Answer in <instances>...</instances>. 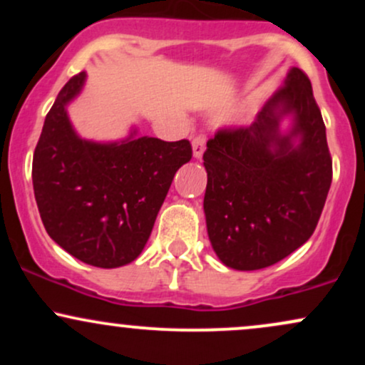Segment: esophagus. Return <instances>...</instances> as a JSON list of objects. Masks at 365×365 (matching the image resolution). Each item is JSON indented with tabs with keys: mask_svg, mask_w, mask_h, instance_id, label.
<instances>
[{
	"mask_svg": "<svg viewBox=\"0 0 365 365\" xmlns=\"http://www.w3.org/2000/svg\"><path fill=\"white\" fill-rule=\"evenodd\" d=\"M204 149H206V135L204 133H197L192 140V150H194V158L200 159L204 154Z\"/></svg>",
	"mask_w": 365,
	"mask_h": 365,
	"instance_id": "1",
	"label": "esophagus"
}]
</instances>
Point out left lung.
<instances>
[{
    "mask_svg": "<svg viewBox=\"0 0 365 365\" xmlns=\"http://www.w3.org/2000/svg\"><path fill=\"white\" fill-rule=\"evenodd\" d=\"M287 114L294 127L283 136L279 121ZM204 166L207 235L225 266L262 269L304 245L333 178L326 127L307 75L293 66L252 123L217 130L207 140Z\"/></svg>",
    "mask_w": 365,
    "mask_h": 365,
    "instance_id": "8db88e82",
    "label": "left lung"
}]
</instances>
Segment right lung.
Masks as SVG:
<instances>
[{
    "instance_id": "add662e5",
    "label": "right lung",
    "mask_w": 365,
    "mask_h": 365,
    "mask_svg": "<svg viewBox=\"0 0 365 365\" xmlns=\"http://www.w3.org/2000/svg\"><path fill=\"white\" fill-rule=\"evenodd\" d=\"M86 82L73 75L46 115L32 159V183L48 235L78 261L120 267L148 244L175 173L192 159L187 139L83 140L66 115Z\"/></svg>"
}]
</instances>
